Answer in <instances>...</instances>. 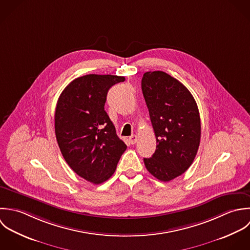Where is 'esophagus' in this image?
<instances>
[{
	"label": "esophagus",
	"mask_w": 250,
	"mask_h": 250,
	"mask_svg": "<svg viewBox=\"0 0 250 250\" xmlns=\"http://www.w3.org/2000/svg\"><path fill=\"white\" fill-rule=\"evenodd\" d=\"M137 135H131L130 137H129V141H130V143L131 144H135L136 142H137Z\"/></svg>",
	"instance_id": "obj_1"
}]
</instances>
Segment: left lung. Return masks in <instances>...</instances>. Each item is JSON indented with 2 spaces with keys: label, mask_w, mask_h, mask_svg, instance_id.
Returning <instances> with one entry per match:
<instances>
[{
  "label": "left lung",
  "mask_w": 250,
  "mask_h": 250,
  "mask_svg": "<svg viewBox=\"0 0 250 250\" xmlns=\"http://www.w3.org/2000/svg\"><path fill=\"white\" fill-rule=\"evenodd\" d=\"M141 86L156 138L155 151L144 163L154 178L169 182L185 173L196 156L199 110L187 87L166 72H145Z\"/></svg>",
  "instance_id": "left-lung-1"
}]
</instances>
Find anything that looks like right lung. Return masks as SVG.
<instances>
[{"mask_svg":"<svg viewBox=\"0 0 250 250\" xmlns=\"http://www.w3.org/2000/svg\"><path fill=\"white\" fill-rule=\"evenodd\" d=\"M125 77L88 74L70 82L55 111V133L69 167L81 178L99 185L115 172L126 145L104 110L109 89Z\"/></svg>","mask_w":250,"mask_h":250,"instance_id":"obj_1","label":"right lung"}]
</instances>
